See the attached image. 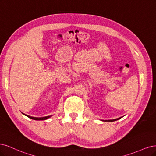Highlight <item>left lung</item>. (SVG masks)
Instances as JSON below:
<instances>
[{"label":"left lung","mask_w":156,"mask_h":156,"mask_svg":"<svg viewBox=\"0 0 156 156\" xmlns=\"http://www.w3.org/2000/svg\"><path fill=\"white\" fill-rule=\"evenodd\" d=\"M122 117H119L118 119H112V120H102V121H104V122H113V121H115V120H117L120 119H121Z\"/></svg>","instance_id":"obj_1"}]
</instances>
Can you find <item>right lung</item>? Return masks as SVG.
Wrapping results in <instances>:
<instances>
[{
    "label": "right lung",
    "mask_w": 156,
    "mask_h": 156,
    "mask_svg": "<svg viewBox=\"0 0 156 156\" xmlns=\"http://www.w3.org/2000/svg\"><path fill=\"white\" fill-rule=\"evenodd\" d=\"M23 115H24L25 116L28 117V118L31 119H34V120H46L50 117H52V115H50V116H47V117H32V116H29V115H26V114H24L23 113Z\"/></svg>",
    "instance_id": "add662e5"
}]
</instances>
